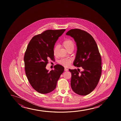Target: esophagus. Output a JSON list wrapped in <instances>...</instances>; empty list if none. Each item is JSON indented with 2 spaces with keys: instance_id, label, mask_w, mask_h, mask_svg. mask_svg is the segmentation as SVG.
I'll use <instances>...</instances> for the list:
<instances>
[{
  "instance_id": "esophagus-1",
  "label": "esophagus",
  "mask_w": 121,
  "mask_h": 121,
  "mask_svg": "<svg viewBox=\"0 0 121 121\" xmlns=\"http://www.w3.org/2000/svg\"><path fill=\"white\" fill-rule=\"evenodd\" d=\"M65 71H68V69H67V68H65Z\"/></svg>"
}]
</instances>
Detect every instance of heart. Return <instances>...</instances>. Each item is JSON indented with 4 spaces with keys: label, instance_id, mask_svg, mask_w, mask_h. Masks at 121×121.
<instances>
[{
    "label": "heart",
    "instance_id": "obj_1",
    "mask_svg": "<svg viewBox=\"0 0 121 121\" xmlns=\"http://www.w3.org/2000/svg\"><path fill=\"white\" fill-rule=\"evenodd\" d=\"M62 45L66 49L67 51L68 50L74 48V44L72 40L70 39H66L64 40V41L62 42ZM58 48L57 45L55 46L54 49V55H55L56 53V51ZM72 61V60L71 59L68 58H65V59H61L59 61V63L60 65H63L65 67H67L69 66Z\"/></svg>",
    "mask_w": 121,
    "mask_h": 121
}]
</instances>
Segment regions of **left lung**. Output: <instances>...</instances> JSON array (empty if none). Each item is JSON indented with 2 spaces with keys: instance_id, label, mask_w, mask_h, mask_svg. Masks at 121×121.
<instances>
[{
  "instance_id": "1",
  "label": "left lung",
  "mask_w": 121,
  "mask_h": 121,
  "mask_svg": "<svg viewBox=\"0 0 121 121\" xmlns=\"http://www.w3.org/2000/svg\"><path fill=\"white\" fill-rule=\"evenodd\" d=\"M66 35L72 37L77 46L74 66L82 67L83 71L70 69L71 86L75 93L81 95L89 94L98 85L102 72V62L98 46L94 38L87 32L73 29Z\"/></svg>"
}]
</instances>
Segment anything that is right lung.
Returning a JSON list of instances; mask_svg holds the SVG:
<instances>
[{
    "mask_svg": "<svg viewBox=\"0 0 121 121\" xmlns=\"http://www.w3.org/2000/svg\"><path fill=\"white\" fill-rule=\"evenodd\" d=\"M65 30H45L33 37L27 48L24 56L26 74L30 84L40 93L54 91L64 71V67L58 64L50 71L46 66L49 59H54V45Z\"/></svg>",
    "mask_w": 121,
    "mask_h": 121,
    "instance_id": "right-lung-1",
    "label": "right lung"
}]
</instances>
